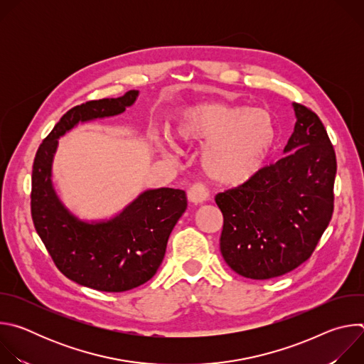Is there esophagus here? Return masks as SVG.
Wrapping results in <instances>:
<instances>
[{
  "mask_svg": "<svg viewBox=\"0 0 364 364\" xmlns=\"http://www.w3.org/2000/svg\"><path fill=\"white\" fill-rule=\"evenodd\" d=\"M187 198L193 204H203L209 200V190L205 188L204 184L196 183L187 191Z\"/></svg>",
  "mask_w": 364,
  "mask_h": 364,
  "instance_id": "34e87169",
  "label": "esophagus"
}]
</instances>
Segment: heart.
Instances as JSON below:
<instances>
[{
  "label": "heart",
  "instance_id": "b5f03b06",
  "mask_svg": "<svg viewBox=\"0 0 364 364\" xmlns=\"http://www.w3.org/2000/svg\"><path fill=\"white\" fill-rule=\"evenodd\" d=\"M176 138L204 145L201 168L220 186H240L261 171L275 145L272 117L257 108L200 103L183 109L176 119Z\"/></svg>",
  "mask_w": 364,
  "mask_h": 364
}]
</instances>
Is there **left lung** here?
Instances as JSON below:
<instances>
[{"mask_svg": "<svg viewBox=\"0 0 364 364\" xmlns=\"http://www.w3.org/2000/svg\"><path fill=\"white\" fill-rule=\"evenodd\" d=\"M292 107L296 122L284 157L215 198L223 213L220 252L245 278L271 279L299 267L333 216L334 148L317 114Z\"/></svg>", "mask_w": 364, "mask_h": 364, "instance_id": "left-lung-1", "label": "left lung"}]
</instances>
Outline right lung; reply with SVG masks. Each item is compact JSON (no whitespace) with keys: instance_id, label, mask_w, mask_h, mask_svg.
Wrapping results in <instances>:
<instances>
[{"instance_id":"obj_1","label":"right lung","mask_w":364,"mask_h":364,"mask_svg":"<svg viewBox=\"0 0 364 364\" xmlns=\"http://www.w3.org/2000/svg\"><path fill=\"white\" fill-rule=\"evenodd\" d=\"M138 93L89 100L68 111L38 146L33 164L31 218L40 239L65 277L97 291L124 292L149 281L187 209L183 190L163 187L141 193L112 219L85 222L68 209L53 187L51 166L59 138L79 122L125 112Z\"/></svg>"}]
</instances>
